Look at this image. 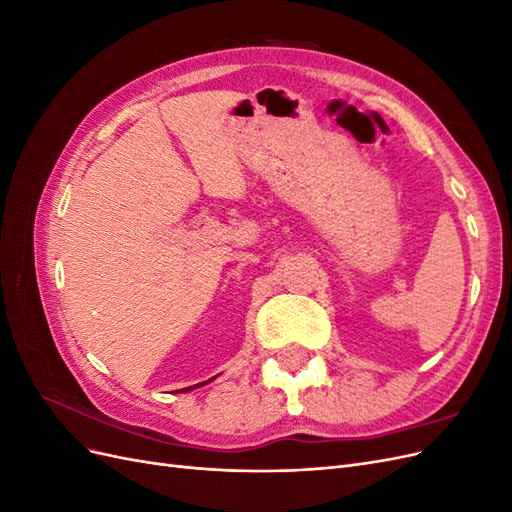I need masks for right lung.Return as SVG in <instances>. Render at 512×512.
<instances>
[{
    "label": "right lung",
    "instance_id": "right-lung-1",
    "mask_svg": "<svg viewBox=\"0 0 512 512\" xmlns=\"http://www.w3.org/2000/svg\"><path fill=\"white\" fill-rule=\"evenodd\" d=\"M207 382H211V380H207ZM207 382H200V384H207ZM198 384V386H200ZM192 389H196V386H188V389H185V391H192Z\"/></svg>",
    "mask_w": 512,
    "mask_h": 512
}]
</instances>
